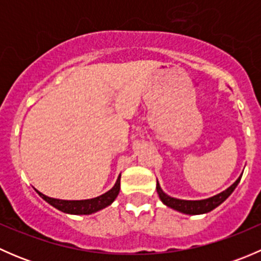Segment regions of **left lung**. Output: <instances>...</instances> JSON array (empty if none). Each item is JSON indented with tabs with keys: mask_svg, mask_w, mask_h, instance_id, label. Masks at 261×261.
Here are the masks:
<instances>
[{
	"mask_svg": "<svg viewBox=\"0 0 261 261\" xmlns=\"http://www.w3.org/2000/svg\"><path fill=\"white\" fill-rule=\"evenodd\" d=\"M241 177H243V174L236 179L235 183L231 184L227 189H225V191L221 192V193L216 194V196L210 197V198H206V199H198V201H188V199H179V198H174V197L168 196V194L163 191L158 180H156V192L160 201H162L167 207H170V208L175 210V211L180 213H184V215H203V213L211 212L212 210L216 208V207H218L221 203H223V202L231 196V193L235 191L238 184L240 183Z\"/></svg>",
	"mask_w": 261,
	"mask_h": 261,
	"instance_id": "8db88e82",
	"label": "left lung"
}]
</instances>
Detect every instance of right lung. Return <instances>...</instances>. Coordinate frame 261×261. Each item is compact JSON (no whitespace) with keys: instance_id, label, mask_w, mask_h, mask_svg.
Here are the masks:
<instances>
[{"instance_id":"obj_1","label":"right lung","mask_w":261,"mask_h":261,"mask_svg":"<svg viewBox=\"0 0 261 261\" xmlns=\"http://www.w3.org/2000/svg\"><path fill=\"white\" fill-rule=\"evenodd\" d=\"M120 179L121 174L117 177L115 186L110 191H107L106 193L101 194V196L96 197V198L81 199V201L51 198V197H48L41 193V192H39L38 189H35V191L38 192V194L44 201H46L49 204H51L53 207H55L59 211L69 213V215H92V213H96L101 211V210L106 208L115 201L116 197L120 193Z\"/></svg>"}]
</instances>
